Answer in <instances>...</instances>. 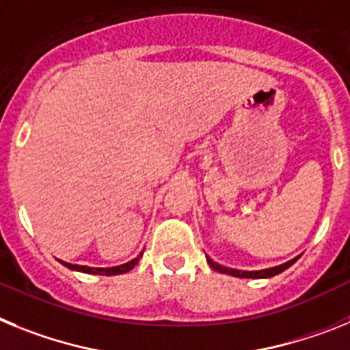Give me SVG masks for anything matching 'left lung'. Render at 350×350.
Instances as JSON below:
<instances>
[{
	"label": "left lung",
	"mask_w": 350,
	"mask_h": 350,
	"mask_svg": "<svg viewBox=\"0 0 350 350\" xmlns=\"http://www.w3.org/2000/svg\"><path fill=\"white\" fill-rule=\"evenodd\" d=\"M206 260H208L209 266L218 273H224V275H230V276H236V278H271V276L278 275V273L285 271L287 267L293 266L294 262L297 260V257L294 259L287 260V262L280 264V266H275V267H267V269H257V271H245V269H234V267H227V266H221V264L215 262L211 257L206 255Z\"/></svg>",
	"instance_id": "1"
}]
</instances>
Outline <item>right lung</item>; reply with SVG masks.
<instances>
[{
    "label": "right lung",
    "mask_w": 350,
    "mask_h": 350,
    "mask_svg": "<svg viewBox=\"0 0 350 350\" xmlns=\"http://www.w3.org/2000/svg\"><path fill=\"white\" fill-rule=\"evenodd\" d=\"M142 252L135 257V259L129 260V262L121 264V266H112V267H90V266H79V264H70L65 262V260H59L65 267L72 269V271H81V273H88V275H105V276H114V275H123V273H129L130 269L137 266V262L141 260Z\"/></svg>",
    "instance_id": "add662e5"
}]
</instances>
